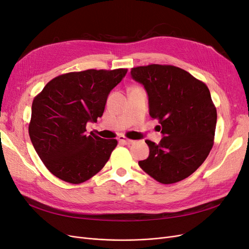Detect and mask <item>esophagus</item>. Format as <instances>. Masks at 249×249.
<instances>
[{
    "mask_svg": "<svg viewBox=\"0 0 249 249\" xmlns=\"http://www.w3.org/2000/svg\"><path fill=\"white\" fill-rule=\"evenodd\" d=\"M118 140H119V142H122V143H124V144H127V145L133 144V143L135 142L134 140L129 139V138H126V137H124V136H120V137H118Z\"/></svg>",
    "mask_w": 249,
    "mask_h": 249,
    "instance_id": "34e87169",
    "label": "esophagus"
}]
</instances>
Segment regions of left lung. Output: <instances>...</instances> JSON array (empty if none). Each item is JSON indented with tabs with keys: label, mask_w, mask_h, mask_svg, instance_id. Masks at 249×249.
I'll return each instance as SVG.
<instances>
[{
	"label": "left lung",
	"mask_w": 249,
	"mask_h": 249,
	"mask_svg": "<svg viewBox=\"0 0 249 249\" xmlns=\"http://www.w3.org/2000/svg\"><path fill=\"white\" fill-rule=\"evenodd\" d=\"M132 78L148 94L149 115L159 122L162 140L149 147L139 166L161 184L179 182L196 170L214 144L217 111L208 86L168 64L133 67Z\"/></svg>",
	"instance_id": "left-lung-1"
}]
</instances>
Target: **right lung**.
I'll list each match as a JSON object with an SVG mask.
<instances>
[{"mask_svg": "<svg viewBox=\"0 0 249 249\" xmlns=\"http://www.w3.org/2000/svg\"><path fill=\"white\" fill-rule=\"evenodd\" d=\"M126 69L87 70L52 79L32 103L29 135L49 171L71 184H81L102 170L117 145L116 139L86 134L96 122L111 90Z\"/></svg>", "mask_w": 249, "mask_h": 249, "instance_id": "obj_1", "label": "right lung"}]
</instances>
